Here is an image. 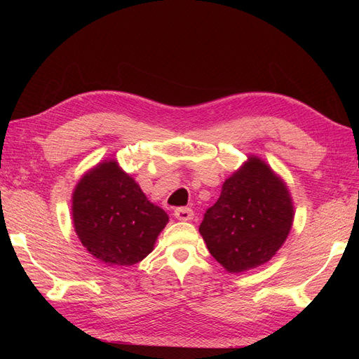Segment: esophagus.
I'll list each match as a JSON object with an SVG mask.
<instances>
[{
    "label": "esophagus",
    "mask_w": 359,
    "mask_h": 359,
    "mask_svg": "<svg viewBox=\"0 0 359 359\" xmlns=\"http://www.w3.org/2000/svg\"><path fill=\"white\" fill-rule=\"evenodd\" d=\"M173 215L181 222H189L193 219V210L187 208V206H180V208H177L175 212H173Z\"/></svg>",
    "instance_id": "34e87169"
}]
</instances>
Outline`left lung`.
<instances>
[{
	"mask_svg": "<svg viewBox=\"0 0 359 359\" xmlns=\"http://www.w3.org/2000/svg\"><path fill=\"white\" fill-rule=\"evenodd\" d=\"M292 223L293 203L285 181L264 160L250 156L223 182L199 232L217 262L236 274L271 260L285 244Z\"/></svg>",
	"mask_w": 359,
	"mask_h": 359,
	"instance_id": "1",
	"label": "left lung"
}]
</instances>
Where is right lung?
Segmentation results:
<instances>
[{"label":"right lung","instance_id":"1","mask_svg":"<svg viewBox=\"0 0 359 359\" xmlns=\"http://www.w3.org/2000/svg\"><path fill=\"white\" fill-rule=\"evenodd\" d=\"M72 215L82 245L102 262L118 266L145 259L169 222L115 160L99 163L76 184Z\"/></svg>","mask_w":359,"mask_h":359}]
</instances>
